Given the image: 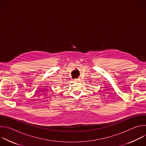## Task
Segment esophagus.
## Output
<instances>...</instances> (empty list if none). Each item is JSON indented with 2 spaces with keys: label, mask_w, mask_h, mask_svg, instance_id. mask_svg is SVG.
Here are the masks:
<instances>
[{
  "label": "esophagus",
  "mask_w": 146,
  "mask_h": 146,
  "mask_svg": "<svg viewBox=\"0 0 146 146\" xmlns=\"http://www.w3.org/2000/svg\"><path fill=\"white\" fill-rule=\"evenodd\" d=\"M80 80V78H76V79H74V81H79Z\"/></svg>",
  "instance_id": "esophagus-1"
}]
</instances>
